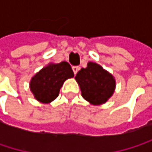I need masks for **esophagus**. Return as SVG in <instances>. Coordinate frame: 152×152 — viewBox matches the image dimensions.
<instances>
[{"mask_svg": "<svg viewBox=\"0 0 152 152\" xmlns=\"http://www.w3.org/2000/svg\"><path fill=\"white\" fill-rule=\"evenodd\" d=\"M72 69H73V71H74V74L76 75V73L78 72V70L80 69V68H79L78 66H73V67H72Z\"/></svg>", "mask_w": 152, "mask_h": 152, "instance_id": "1", "label": "esophagus"}]
</instances>
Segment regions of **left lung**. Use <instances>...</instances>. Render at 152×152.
Returning a JSON list of instances; mask_svg holds the SVG:
<instances>
[{
  "label": "left lung",
  "mask_w": 152,
  "mask_h": 152,
  "mask_svg": "<svg viewBox=\"0 0 152 152\" xmlns=\"http://www.w3.org/2000/svg\"><path fill=\"white\" fill-rule=\"evenodd\" d=\"M75 79L80 87L82 97L94 106L105 104L113 96L116 87L114 76L92 61H89L85 69L82 68Z\"/></svg>",
  "instance_id": "8db88e82"
}]
</instances>
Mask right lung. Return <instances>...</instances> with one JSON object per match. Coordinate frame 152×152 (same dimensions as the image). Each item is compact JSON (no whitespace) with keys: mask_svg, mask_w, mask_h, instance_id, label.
Segmentation results:
<instances>
[{"mask_svg":"<svg viewBox=\"0 0 152 152\" xmlns=\"http://www.w3.org/2000/svg\"><path fill=\"white\" fill-rule=\"evenodd\" d=\"M74 76L71 66L67 61L49 63L31 77L30 90L35 99L43 104L53 101L64 82Z\"/></svg>","mask_w":152,"mask_h":152,"instance_id":"obj_1","label":"right lung"}]
</instances>
